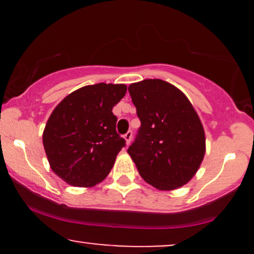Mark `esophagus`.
<instances>
[{"mask_svg":"<svg viewBox=\"0 0 254 254\" xmlns=\"http://www.w3.org/2000/svg\"><path fill=\"white\" fill-rule=\"evenodd\" d=\"M124 138L125 141H127V144H130L131 138H132V131H127V132L124 135Z\"/></svg>","mask_w":254,"mask_h":254,"instance_id":"esophagus-1","label":"esophagus"}]
</instances>
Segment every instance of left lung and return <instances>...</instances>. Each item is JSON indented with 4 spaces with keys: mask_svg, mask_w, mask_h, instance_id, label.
Here are the masks:
<instances>
[{
    "mask_svg": "<svg viewBox=\"0 0 254 254\" xmlns=\"http://www.w3.org/2000/svg\"><path fill=\"white\" fill-rule=\"evenodd\" d=\"M141 121L127 153L139 176L159 190H174L196 174L205 135L189 99L173 84L154 78L129 86Z\"/></svg>",
    "mask_w": 254,
    "mask_h": 254,
    "instance_id": "obj_1",
    "label": "left lung"
}]
</instances>
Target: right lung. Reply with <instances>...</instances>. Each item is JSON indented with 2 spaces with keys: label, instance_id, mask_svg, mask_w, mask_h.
I'll use <instances>...</instances> for the list:
<instances>
[{
  "label": "right lung",
  "instance_id": "1",
  "mask_svg": "<svg viewBox=\"0 0 254 254\" xmlns=\"http://www.w3.org/2000/svg\"><path fill=\"white\" fill-rule=\"evenodd\" d=\"M125 84L97 83L70 93L51 113L43 144L51 170L69 185L90 188L106 178L125 139L112 109Z\"/></svg>",
  "mask_w": 254,
  "mask_h": 254
}]
</instances>
